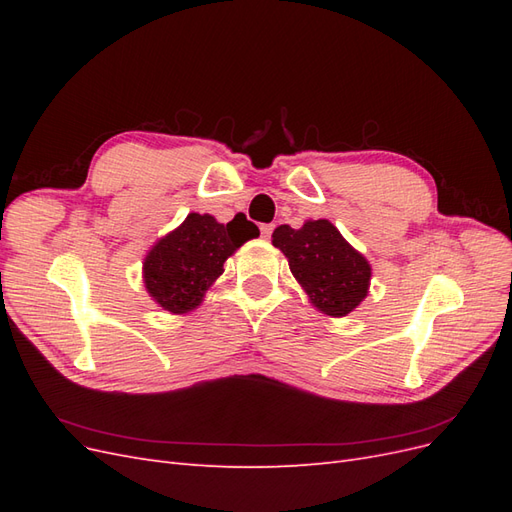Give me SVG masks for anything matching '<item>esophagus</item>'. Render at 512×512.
Returning a JSON list of instances; mask_svg holds the SVG:
<instances>
[{
    "instance_id": "esophagus-1",
    "label": "esophagus",
    "mask_w": 512,
    "mask_h": 512,
    "mask_svg": "<svg viewBox=\"0 0 512 512\" xmlns=\"http://www.w3.org/2000/svg\"><path fill=\"white\" fill-rule=\"evenodd\" d=\"M260 232H262V237L269 239L271 232H273V224H260Z\"/></svg>"
}]
</instances>
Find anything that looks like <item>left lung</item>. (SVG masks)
I'll list each match as a JSON object with an SVG mask.
<instances>
[{
    "label": "left lung",
    "instance_id": "1",
    "mask_svg": "<svg viewBox=\"0 0 512 512\" xmlns=\"http://www.w3.org/2000/svg\"><path fill=\"white\" fill-rule=\"evenodd\" d=\"M273 245L284 252L292 275L320 312L346 316L367 297L369 262L329 220H309L299 230L277 226Z\"/></svg>",
    "mask_w": 512,
    "mask_h": 512
}]
</instances>
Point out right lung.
<instances>
[{
    "mask_svg": "<svg viewBox=\"0 0 512 512\" xmlns=\"http://www.w3.org/2000/svg\"><path fill=\"white\" fill-rule=\"evenodd\" d=\"M258 235V226L243 213L228 224L215 222L207 213H190L177 230L151 247L143 265L145 286L166 312H190L224 273L226 258Z\"/></svg>",
    "mask_w": 512,
    "mask_h": 512,
    "instance_id": "1",
    "label": "right lung"
}]
</instances>
